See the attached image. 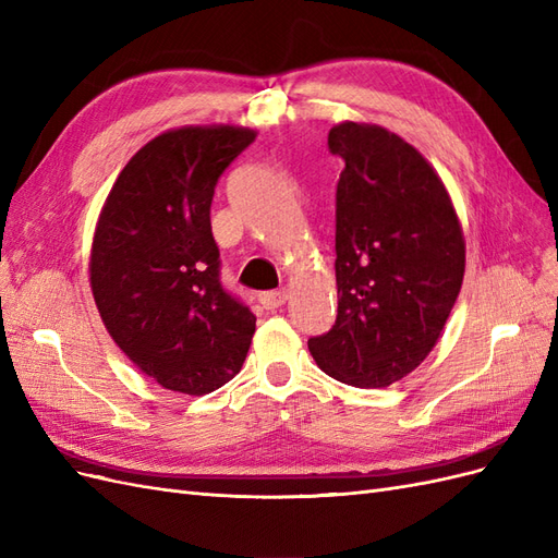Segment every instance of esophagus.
Instances as JSON below:
<instances>
[{"mask_svg":"<svg viewBox=\"0 0 558 558\" xmlns=\"http://www.w3.org/2000/svg\"><path fill=\"white\" fill-rule=\"evenodd\" d=\"M286 300H289V291H286V289L258 293V302H260V305H263L265 310H277V307L283 305Z\"/></svg>","mask_w":558,"mask_h":558,"instance_id":"34e87169","label":"esophagus"}]
</instances>
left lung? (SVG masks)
<instances>
[{
  "instance_id": "1",
  "label": "left lung",
  "mask_w": 558,
  "mask_h": 558,
  "mask_svg": "<svg viewBox=\"0 0 558 558\" xmlns=\"http://www.w3.org/2000/svg\"><path fill=\"white\" fill-rule=\"evenodd\" d=\"M344 170L335 195V326L310 337L324 373L381 388L410 375L459 298L465 242L449 193L430 162L379 125L328 132Z\"/></svg>"
}]
</instances>
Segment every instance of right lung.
<instances>
[{
    "instance_id": "add662e5",
    "label": "right lung",
    "mask_w": 558,
    "mask_h": 558,
    "mask_svg": "<svg viewBox=\"0 0 558 558\" xmlns=\"http://www.w3.org/2000/svg\"><path fill=\"white\" fill-rule=\"evenodd\" d=\"M256 132L158 134L118 174L95 228L90 286L113 342L170 391L205 396L242 369L256 316L221 283L214 189Z\"/></svg>"
}]
</instances>
